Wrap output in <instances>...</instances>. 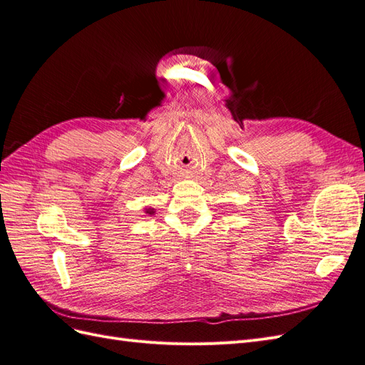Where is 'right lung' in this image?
I'll list each match as a JSON object with an SVG mask.
<instances>
[{
	"instance_id": "obj_1",
	"label": "right lung",
	"mask_w": 365,
	"mask_h": 365,
	"mask_svg": "<svg viewBox=\"0 0 365 365\" xmlns=\"http://www.w3.org/2000/svg\"><path fill=\"white\" fill-rule=\"evenodd\" d=\"M146 213H149V215H152V213H153V210H146Z\"/></svg>"
}]
</instances>
